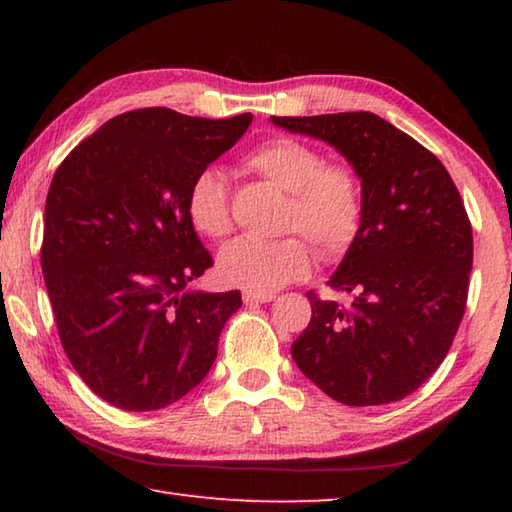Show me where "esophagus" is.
<instances>
[{
    "mask_svg": "<svg viewBox=\"0 0 512 512\" xmlns=\"http://www.w3.org/2000/svg\"><path fill=\"white\" fill-rule=\"evenodd\" d=\"M275 296L273 293H259V291H244L246 305H262V302H271Z\"/></svg>",
    "mask_w": 512,
    "mask_h": 512,
    "instance_id": "esophagus-1",
    "label": "esophagus"
}]
</instances>
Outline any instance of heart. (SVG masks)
Returning a JSON list of instances; mask_svg holds the SVG:
<instances>
[{
	"instance_id": "1",
	"label": "heart",
	"mask_w": 512,
	"mask_h": 512,
	"mask_svg": "<svg viewBox=\"0 0 512 512\" xmlns=\"http://www.w3.org/2000/svg\"><path fill=\"white\" fill-rule=\"evenodd\" d=\"M244 164L268 183L289 192L282 232H298L323 259L348 253L357 241L366 212L363 185L350 164L325 162L314 144L291 135H275L250 149ZM187 214L194 228L210 239H225L232 230L230 192L223 173L205 167L187 189ZM311 248L296 237L275 241L237 239L219 257L225 282L248 291H277L311 271Z\"/></svg>"
}]
</instances>
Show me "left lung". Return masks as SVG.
<instances>
[{
	"label": "left lung",
	"mask_w": 512,
	"mask_h": 512,
	"mask_svg": "<svg viewBox=\"0 0 512 512\" xmlns=\"http://www.w3.org/2000/svg\"><path fill=\"white\" fill-rule=\"evenodd\" d=\"M273 124L336 146L366 198L359 237L327 282L350 302L307 291L293 361L341 404L404 400L443 363L465 314L474 246L463 198L436 155L372 112Z\"/></svg>",
	"instance_id": "left-lung-1"
}]
</instances>
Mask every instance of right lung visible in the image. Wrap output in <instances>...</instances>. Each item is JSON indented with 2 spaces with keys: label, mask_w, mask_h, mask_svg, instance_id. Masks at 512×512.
I'll return each mask as SVG.
<instances>
[{
  "label": "right lung",
  "mask_w": 512,
  "mask_h": 512,
  "mask_svg": "<svg viewBox=\"0 0 512 512\" xmlns=\"http://www.w3.org/2000/svg\"><path fill=\"white\" fill-rule=\"evenodd\" d=\"M253 115L140 108L69 151L49 185L40 264L69 363L124 411L178 402L210 372L239 291L187 284L212 255L187 214L198 171L235 146Z\"/></svg>",
  "instance_id": "1"
}]
</instances>
